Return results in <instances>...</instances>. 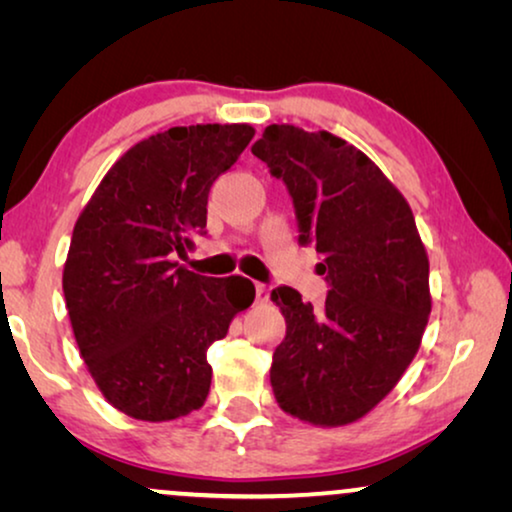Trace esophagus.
I'll use <instances>...</instances> for the list:
<instances>
[{
	"instance_id": "34e87169",
	"label": "esophagus",
	"mask_w": 512,
	"mask_h": 512,
	"mask_svg": "<svg viewBox=\"0 0 512 512\" xmlns=\"http://www.w3.org/2000/svg\"><path fill=\"white\" fill-rule=\"evenodd\" d=\"M270 300V289L265 284H256V303L265 305Z\"/></svg>"
}]
</instances>
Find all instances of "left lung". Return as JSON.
<instances>
[{"label": "left lung", "instance_id": "obj_1", "mask_svg": "<svg viewBox=\"0 0 512 512\" xmlns=\"http://www.w3.org/2000/svg\"><path fill=\"white\" fill-rule=\"evenodd\" d=\"M251 153L289 188L300 242L324 258L331 286L321 310L291 286L272 291L286 319L272 391L300 422H359L396 387L429 324V256L415 216L366 153L326 130L268 125Z\"/></svg>", "mask_w": 512, "mask_h": 512}]
</instances>
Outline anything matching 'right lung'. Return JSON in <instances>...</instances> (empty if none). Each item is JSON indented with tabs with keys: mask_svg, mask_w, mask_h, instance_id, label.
Segmentation results:
<instances>
[{
	"mask_svg": "<svg viewBox=\"0 0 512 512\" xmlns=\"http://www.w3.org/2000/svg\"><path fill=\"white\" fill-rule=\"evenodd\" d=\"M247 123L179 125L142 139L76 219L62 270L69 321L102 396L123 415L170 422L200 410L207 349L254 303L244 277L179 265L207 226V195L247 149Z\"/></svg>",
	"mask_w": 512,
	"mask_h": 512,
	"instance_id": "1",
	"label": "right lung"
}]
</instances>
